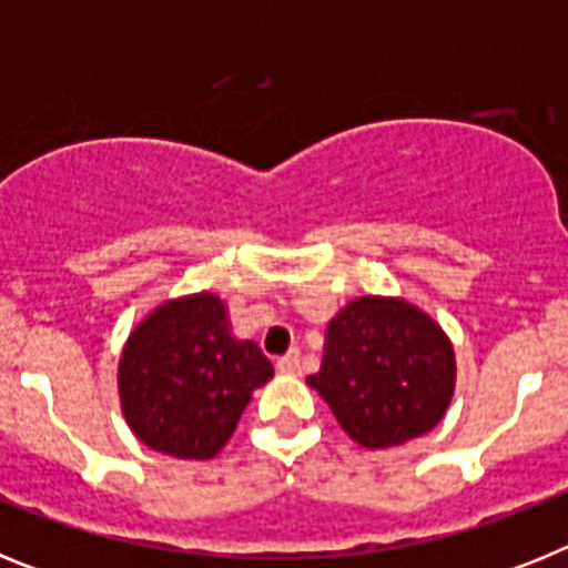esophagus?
Wrapping results in <instances>:
<instances>
[{
    "label": "esophagus",
    "mask_w": 568,
    "mask_h": 568,
    "mask_svg": "<svg viewBox=\"0 0 568 568\" xmlns=\"http://www.w3.org/2000/svg\"><path fill=\"white\" fill-rule=\"evenodd\" d=\"M275 366H278V373H284V375H298L301 373V355L298 353L281 355V358L275 361Z\"/></svg>",
    "instance_id": "esophagus-1"
}]
</instances>
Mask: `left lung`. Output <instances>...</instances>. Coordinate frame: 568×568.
<instances>
[{
    "label": "left lung",
    "mask_w": 568,
    "mask_h": 568,
    "mask_svg": "<svg viewBox=\"0 0 568 568\" xmlns=\"http://www.w3.org/2000/svg\"><path fill=\"white\" fill-rule=\"evenodd\" d=\"M307 384L355 444L389 449L435 429L449 409L453 341L409 301L361 295L329 321Z\"/></svg>",
    "instance_id": "left-lung-1"
}]
</instances>
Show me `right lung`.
Wrapping results in <instances>:
<instances>
[{
	"mask_svg": "<svg viewBox=\"0 0 568 568\" xmlns=\"http://www.w3.org/2000/svg\"><path fill=\"white\" fill-rule=\"evenodd\" d=\"M273 378L255 341L235 338L213 293L164 301L130 333L119 400L133 435L155 453L210 460L239 426L253 389Z\"/></svg>",
	"mask_w": 568,
	"mask_h": 568,
	"instance_id": "1",
	"label": "right lung"
}]
</instances>
